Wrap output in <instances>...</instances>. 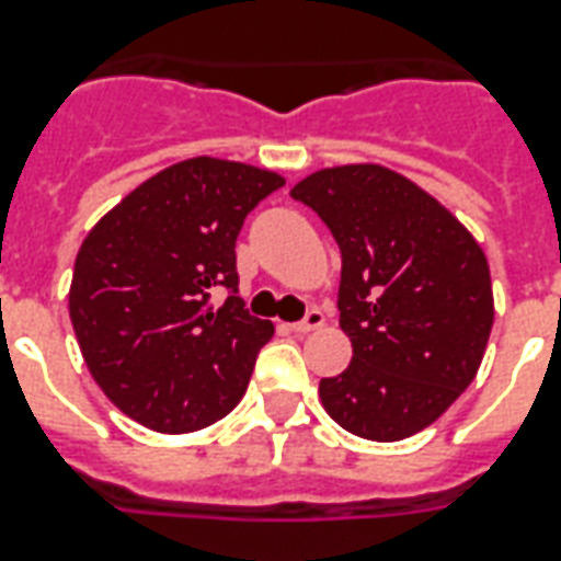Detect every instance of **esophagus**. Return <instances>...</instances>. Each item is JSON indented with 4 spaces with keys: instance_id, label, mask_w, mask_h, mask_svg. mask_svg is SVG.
Returning <instances> with one entry per match:
<instances>
[{
    "instance_id": "obj_1",
    "label": "esophagus",
    "mask_w": 561,
    "mask_h": 561,
    "mask_svg": "<svg viewBox=\"0 0 561 561\" xmlns=\"http://www.w3.org/2000/svg\"><path fill=\"white\" fill-rule=\"evenodd\" d=\"M323 323H325L323 311H320V308H311V311H308V314L302 317L299 323L290 325V329H294L297 334H308V332H314V329H320Z\"/></svg>"
}]
</instances>
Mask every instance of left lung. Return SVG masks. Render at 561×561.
I'll use <instances>...</instances> for the list:
<instances>
[{"instance_id": "1", "label": "left lung", "mask_w": 561, "mask_h": 561, "mask_svg": "<svg viewBox=\"0 0 561 561\" xmlns=\"http://www.w3.org/2000/svg\"><path fill=\"white\" fill-rule=\"evenodd\" d=\"M290 197L323 218L343 259L352 360L320 381L325 413L375 443L419 434L483 360L495 320L486 255L443 203L383 165L314 171Z\"/></svg>"}]
</instances>
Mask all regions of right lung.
<instances>
[{"mask_svg":"<svg viewBox=\"0 0 561 561\" xmlns=\"http://www.w3.org/2000/svg\"><path fill=\"white\" fill-rule=\"evenodd\" d=\"M279 174L194 157L113 206L75 259L69 317L104 396L139 425L188 434L244 396L273 337L238 297L236 238ZM227 287L225 306H210Z\"/></svg>","mask_w":561,"mask_h":561,"instance_id":"right-lung-1","label":"right lung"}]
</instances>
